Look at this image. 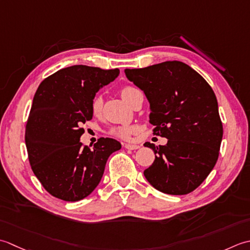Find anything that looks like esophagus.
Segmentation results:
<instances>
[{"label": "esophagus", "instance_id": "34e87169", "mask_svg": "<svg viewBox=\"0 0 250 250\" xmlns=\"http://www.w3.org/2000/svg\"><path fill=\"white\" fill-rule=\"evenodd\" d=\"M124 146H125V149H127V150H137V149H139V147H140L139 146L130 145V144H125Z\"/></svg>", "mask_w": 250, "mask_h": 250}]
</instances>
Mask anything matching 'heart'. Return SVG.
<instances>
[{
    "label": "heart",
    "mask_w": 250,
    "mask_h": 250,
    "mask_svg": "<svg viewBox=\"0 0 250 250\" xmlns=\"http://www.w3.org/2000/svg\"><path fill=\"white\" fill-rule=\"evenodd\" d=\"M137 91L139 90L135 87H132V86L126 85L120 89V95L127 104H130L132 97H134V95L137 93ZM103 108H104L103 98H101L100 96H96L93 99V101H91V104H90L91 113H93L95 116H100L101 113H103ZM136 130L137 128L135 126L123 125V126H118V127H114V128H112L110 130V134L112 136L118 137V138L127 140L130 138L131 135L135 134Z\"/></svg>",
    "instance_id": "heart-1"
}]
</instances>
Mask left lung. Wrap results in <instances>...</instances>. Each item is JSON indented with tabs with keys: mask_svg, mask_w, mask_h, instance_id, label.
<instances>
[{
	"mask_svg": "<svg viewBox=\"0 0 250 250\" xmlns=\"http://www.w3.org/2000/svg\"><path fill=\"white\" fill-rule=\"evenodd\" d=\"M125 74L149 100L153 134L168 139L165 146L145 144L155 153L144 171L146 180L166 194L194 191L215 167L223 135L212 88L195 70L176 60L125 69Z\"/></svg>",
	"mask_w": 250,
	"mask_h": 250,
	"instance_id": "left-lung-1",
	"label": "left lung"
}]
</instances>
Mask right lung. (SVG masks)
I'll return each mask as SVG.
<instances>
[{
  "label": "right lung",
  "instance_id": "obj_1",
  "mask_svg": "<svg viewBox=\"0 0 250 250\" xmlns=\"http://www.w3.org/2000/svg\"><path fill=\"white\" fill-rule=\"evenodd\" d=\"M119 69L72 65L49 75L34 95L25 126V146L34 175L49 194L67 202L83 200L103 178L105 163L121 149L119 141L100 138L93 149L80 141L93 119L90 104Z\"/></svg>",
  "mask_w": 250,
  "mask_h": 250
}]
</instances>
